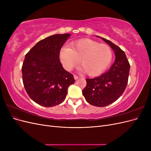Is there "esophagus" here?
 Listing matches in <instances>:
<instances>
[{"mask_svg":"<svg viewBox=\"0 0 151 151\" xmlns=\"http://www.w3.org/2000/svg\"><path fill=\"white\" fill-rule=\"evenodd\" d=\"M74 79H75L76 80L78 79L79 78V77L78 76H76V75H74Z\"/></svg>","mask_w":151,"mask_h":151,"instance_id":"34e87169","label":"esophagus"}]
</instances>
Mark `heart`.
Listing matches in <instances>:
<instances>
[{
    "label": "heart",
    "mask_w": 151,
    "mask_h": 151,
    "mask_svg": "<svg viewBox=\"0 0 151 151\" xmlns=\"http://www.w3.org/2000/svg\"><path fill=\"white\" fill-rule=\"evenodd\" d=\"M113 58L111 48L93 40L81 39L62 48L60 60L66 70H70L81 60V67L87 74L91 76L101 74L110 64Z\"/></svg>",
    "instance_id": "heart-1"
}]
</instances>
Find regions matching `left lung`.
<instances>
[{"label": "left lung", "mask_w": 151, "mask_h": 151, "mask_svg": "<svg viewBox=\"0 0 151 151\" xmlns=\"http://www.w3.org/2000/svg\"><path fill=\"white\" fill-rule=\"evenodd\" d=\"M115 52V60L110 68L99 77L86 79L83 94L88 103L104 107L113 103L124 92L128 83L130 63L125 52L109 40L101 38Z\"/></svg>", "instance_id": "8db88e82"}]
</instances>
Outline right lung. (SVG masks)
I'll list each match as a JSON object with an SVG mask.
<instances>
[{
  "label": "right lung",
  "instance_id": "add662e5",
  "mask_svg": "<svg viewBox=\"0 0 151 151\" xmlns=\"http://www.w3.org/2000/svg\"><path fill=\"white\" fill-rule=\"evenodd\" d=\"M70 35H54L40 41L26 55L22 66V82L29 98L45 107L64 101L75 79L63 68L60 51Z\"/></svg>",
  "mask_w": 151,
  "mask_h": 151
}]
</instances>
